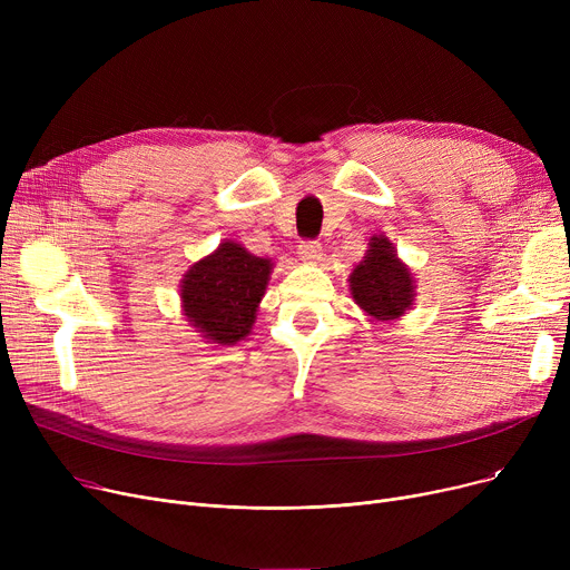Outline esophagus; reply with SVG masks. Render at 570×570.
Returning a JSON list of instances; mask_svg holds the SVG:
<instances>
[{"label":"esophagus","instance_id":"1","mask_svg":"<svg viewBox=\"0 0 570 570\" xmlns=\"http://www.w3.org/2000/svg\"><path fill=\"white\" fill-rule=\"evenodd\" d=\"M297 254H301L305 263H316L323 258V247L318 239H303V245L297 247Z\"/></svg>","mask_w":570,"mask_h":570}]
</instances>
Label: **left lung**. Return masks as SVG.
<instances>
[{
    "instance_id": "left-lung-1",
    "label": "left lung",
    "mask_w": 570,
    "mask_h": 570,
    "mask_svg": "<svg viewBox=\"0 0 570 570\" xmlns=\"http://www.w3.org/2000/svg\"><path fill=\"white\" fill-rule=\"evenodd\" d=\"M351 293L370 316L397 318L413 305V279L385 237H372L365 261L353 269Z\"/></svg>"
}]
</instances>
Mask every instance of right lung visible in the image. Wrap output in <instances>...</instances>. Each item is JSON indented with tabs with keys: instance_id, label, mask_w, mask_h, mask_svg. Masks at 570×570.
Segmentation results:
<instances>
[{
	"instance_id": "add662e5",
	"label": "right lung",
	"mask_w": 570,
	"mask_h": 570,
	"mask_svg": "<svg viewBox=\"0 0 570 570\" xmlns=\"http://www.w3.org/2000/svg\"><path fill=\"white\" fill-rule=\"evenodd\" d=\"M269 269L273 263L267 258L252 256L235 243H224L185 275L183 303L187 318L215 344H235L247 337Z\"/></svg>"
}]
</instances>
